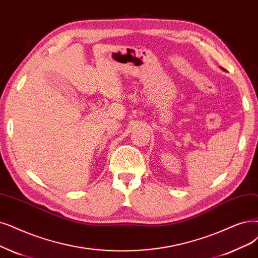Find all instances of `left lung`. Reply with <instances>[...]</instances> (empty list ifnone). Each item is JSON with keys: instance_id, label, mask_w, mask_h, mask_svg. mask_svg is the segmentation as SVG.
<instances>
[{"instance_id": "8db88e82", "label": "left lung", "mask_w": 258, "mask_h": 258, "mask_svg": "<svg viewBox=\"0 0 258 258\" xmlns=\"http://www.w3.org/2000/svg\"><path fill=\"white\" fill-rule=\"evenodd\" d=\"M221 69H222V70H223V71H226V70H225V69H223V68H221Z\"/></svg>"}]
</instances>
